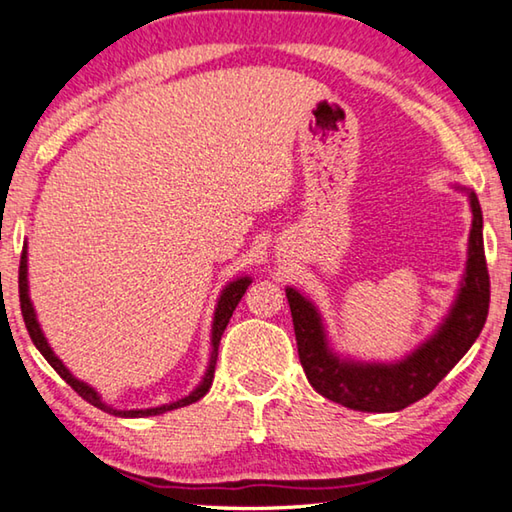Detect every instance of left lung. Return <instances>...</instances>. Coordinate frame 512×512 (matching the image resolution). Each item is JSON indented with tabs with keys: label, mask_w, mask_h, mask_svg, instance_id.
Listing matches in <instances>:
<instances>
[{
	"label": "left lung",
	"mask_w": 512,
	"mask_h": 512,
	"mask_svg": "<svg viewBox=\"0 0 512 512\" xmlns=\"http://www.w3.org/2000/svg\"><path fill=\"white\" fill-rule=\"evenodd\" d=\"M465 192L472 208L467 261L456 299L429 338L399 360H358L331 347L322 313L311 299L288 286L286 297L295 324V338L306 379L322 397L360 413H397L438 385L463 358L488 317L490 276L483 251V213L474 190Z\"/></svg>",
	"instance_id": "left-lung-1"
}]
</instances>
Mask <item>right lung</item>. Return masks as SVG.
<instances>
[{"label": "right lung", "mask_w": 512, "mask_h": 512, "mask_svg": "<svg viewBox=\"0 0 512 512\" xmlns=\"http://www.w3.org/2000/svg\"><path fill=\"white\" fill-rule=\"evenodd\" d=\"M251 286V276H238V279H233L226 283L222 288L220 297H217V306H215V313H213V324H211V358H208V367L204 376H201V381L195 390L190 392V395L181 397L177 401H172V404H163V406H156V408H133V410H120V408H113L108 406L106 401L102 399V395L92 388V385L83 383L81 379H77L67 367L63 365V360L54 354V349L49 347V342L45 338L43 329H40V322L36 317V308L31 304V297H29V263H27V242H24L22 247V258H20V308H22V317H24V324H27V331L31 335L33 345L40 351V354L45 356V360L49 365L54 367L58 372V376L65 383L72 385L74 392H79V395L88 401V404L97 406L99 410H104L108 415H115V417H152V415H163L167 410H174V408H183V406H190L199 401L201 397L206 395L208 390H211L213 385V374H215V363H217V349H220V340H222V333L226 329V324H229L233 311H236L238 301L245 295L247 288Z\"/></svg>", "instance_id": "add662e5"}]
</instances>
